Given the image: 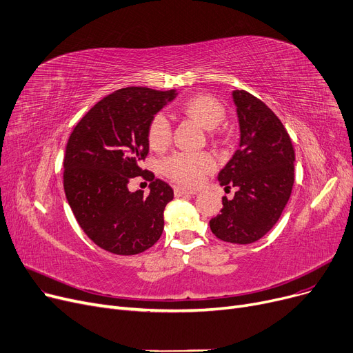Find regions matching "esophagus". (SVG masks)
I'll use <instances>...</instances> for the list:
<instances>
[{"instance_id":"esophagus-1","label":"esophagus","mask_w":353,"mask_h":353,"mask_svg":"<svg viewBox=\"0 0 353 353\" xmlns=\"http://www.w3.org/2000/svg\"><path fill=\"white\" fill-rule=\"evenodd\" d=\"M193 194H196V192H194V190L183 189V188H179V186H176V188H174V196H176V197H181V196H193Z\"/></svg>"}]
</instances>
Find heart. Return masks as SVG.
<instances>
[{
    "label": "heart",
    "instance_id": "heart-1",
    "mask_svg": "<svg viewBox=\"0 0 353 353\" xmlns=\"http://www.w3.org/2000/svg\"><path fill=\"white\" fill-rule=\"evenodd\" d=\"M183 111L203 127L216 128L223 123L226 110L212 96L200 94L183 104ZM147 140L154 150H164L172 143V124L165 114H156L147 128ZM163 173L181 186L194 188L216 169V159L208 152H176L161 163Z\"/></svg>",
    "mask_w": 353,
    "mask_h": 353
}]
</instances>
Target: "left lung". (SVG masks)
I'll list each match as a JSON object with an SVG mask.
<instances>
[{"mask_svg": "<svg viewBox=\"0 0 353 353\" xmlns=\"http://www.w3.org/2000/svg\"><path fill=\"white\" fill-rule=\"evenodd\" d=\"M240 144L219 173L220 186L237 188L221 197L223 208L210 229L223 242L249 245L279 220L294 183V150L289 133L273 111L245 90L233 91Z\"/></svg>", "mask_w": 353, "mask_h": 353, "instance_id": "left-lung-1", "label": "left lung"}]
</instances>
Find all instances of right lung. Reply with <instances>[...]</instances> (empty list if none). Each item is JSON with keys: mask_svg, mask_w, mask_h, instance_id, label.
<instances>
[{"mask_svg": "<svg viewBox=\"0 0 353 353\" xmlns=\"http://www.w3.org/2000/svg\"><path fill=\"white\" fill-rule=\"evenodd\" d=\"M174 91L120 88L92 105L70 134L63 173L67 201L88 239L110 253H141L163 233V212L174 193L141 169V161L148 154V124ZM137 175L151 181L147 196L128 190Z\"/></svg>", "mask_w": 353, "mask_h": 353, "instance_id": "add662e5", "label": "right lung"}]
</instances>
